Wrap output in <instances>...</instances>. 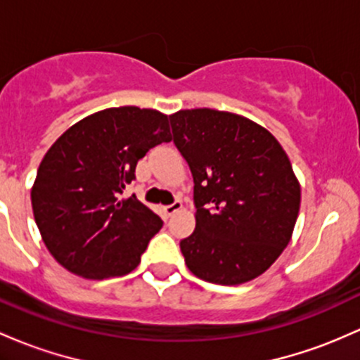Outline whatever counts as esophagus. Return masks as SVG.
Returning <instances> with one entry per match:
<instances>
[{
    "mask_svg": "<svg viewBox=\"0 0 360 360\" xmlns=\"http://www.w3.org/2000/svg\"><path fill=\"white\" fill-rule=\"evenodd\" d=\"M181 208H183V201L176 200V201H174V203L167 205V207H164V212H165V215L171 217L172 213H176L177 210H181Z\"/></svg>",
    "mask_w": 360,
    "mask_h": 360,
    "instance_id": "1",
    "label": "esophagus"
}]
</instances>
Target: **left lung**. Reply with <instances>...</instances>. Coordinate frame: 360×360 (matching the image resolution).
Masks as SVG:
<instances>
[{"mask_svg": "<svg viewBox=\"0 0 360 360\" xmlns=\"http://www.w3.org/2000/svg\"><path fill=\"white\" fill-rule=\"evenodd\" d=\"M193 174L195 232L179 243L189 271L239 285L266 271L289 244L301 186L285 150L263 126L215 109L169 116Z\"/></svg>", "mask_w": 360, "mask_h": 360, "instance_id": "obj_1", "label": "left lung"}]
</instances>
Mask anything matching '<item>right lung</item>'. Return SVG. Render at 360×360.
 <instances>
[{
  "mask_svg": "<svg viewBox=\"0 0 360 360\" xmlns=\"http://www.w3.org/2000/svg\"><path fill=\"white\" fill-rule=\"evenodd\" d=\"M172 140L169 117L135 105L98 110L66 129L39 165L34 219L59 264L84 278L135 270L162 220L135 195L121 198L138 160Z\"/></svg>",
  "mask_w": 360,
  "mask_h": 360,
  "instance_id": "add662e5",
  "label": "right lung"
}]
</instances>
